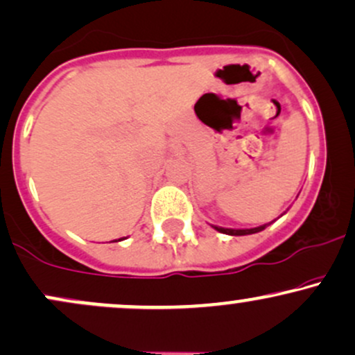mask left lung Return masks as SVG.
Listing matches in <instances>:
<instances>
[{"mask_svg":"<svg viewBox=\"0 0 355 355\" xmlns=\"http://www.w3.org/2000/svg\"><path fill=\"white\" fill-rule=\"evenodd\" d=\"M268 223L266 225H260V227H255V229H245V230H235V229H223V227H214L215 230L222 232V234H227V235H250V234H257V232L263 230Z\"/></svg>","mask_w":355,"mask_h":355,"instance_id":"left-lung-1","label":"left lung"}]
</instances>
